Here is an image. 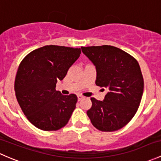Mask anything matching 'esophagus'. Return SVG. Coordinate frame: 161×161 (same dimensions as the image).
Instances as JSON below:
<instances>
[{
	"instance_id": "34e87169",
	"label": "esophagus",
	"mask_w": 161,
	"mask_h": 161,
	"mask_svg": "<svg viewBox=\"0 0 161 161\" xmlns=\"http://www.w3.org/2000/svg\"><path fill=\"white\" fill-rule=\"evenodd\" d=\"M77 98H78V101H80V100H82V99H83L84 96H82V95H78Z\"/></svg>"
}]
</instances>
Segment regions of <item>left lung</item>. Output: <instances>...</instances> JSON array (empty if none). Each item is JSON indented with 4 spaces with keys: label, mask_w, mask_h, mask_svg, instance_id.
I'll return each instance as SVG.
<instances>
[{
    "label": "left lung",
    "mask_w": 161,
    "mask_h": 161,
    "mask_svg": "<svg viewBox=\"0 0 161 161\" xmlns=\"http://www.w3.org/2000/svg\"><path fill=\"white\" fill-rule=\"evenodd\" d=\"M81 48L96 66V86L108 90L103 101L91 98L88 116L101 131L121 129L136 114L143 96V79L137 61L111 45Z\"/></svg>",
    "instance_id": "obj_1"
}]
</instances>
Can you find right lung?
<instances>
[{
	"label": "right lung",
	"mask_w": 161,
	"mask_h": 161,
	"mask_svg": "<svg viewBox=\"0 0 161 161\" xmlns=\"http://www.w3.org/2000/svg\"><path fill=\"white\" fill-rule=\"evenodd\" d=\"M80 54V48L45 45L21 61L15 78V95L28 120L38 129L58 130L69 122L77 96H63L55 86Z\"/></svg>",
	"instance_id": "1"
}]
</instances>
